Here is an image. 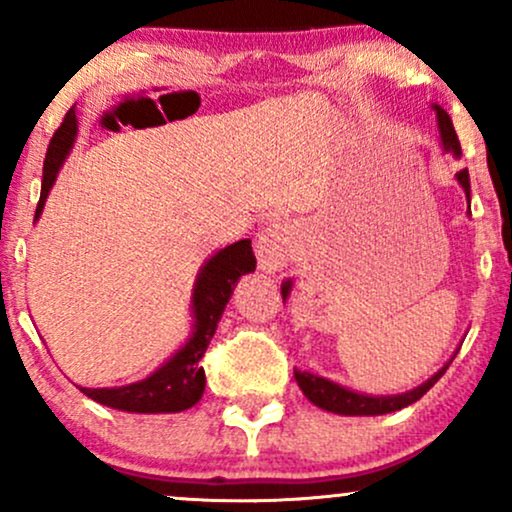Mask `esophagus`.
I'll return each instance as SVG.
<instances>
[{
  "mask_svg": "<svg viewBox=\"0 0 512 512\" xmlns=\"http://www.w3.org/2000/svg\"><path fill=\"white\" fill-rule=\"evenodd\" d=\"M298 248V231L286 221H274L260 233L255 243V255L260 267L267 272H276L291 260Z\"/></svg>",
  "mask_w": 512,
  "mask_h": 512,
  "instance_id": "esophagus-1",
  "label": "esophagus"
}]
</instances>
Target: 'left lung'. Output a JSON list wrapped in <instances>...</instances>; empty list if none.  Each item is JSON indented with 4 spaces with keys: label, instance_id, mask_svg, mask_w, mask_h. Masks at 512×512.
I'll return each mask as SVG.
<instances>
[{
    "label": "left lung",
    "instance_id": "1",
    "mask_svg": "<svg viewBox=\"0 0 512 512\" xmlns=\"http://www.w3.org/2000/svg\"><path fill=\"white\" fill-rule=\"evenodd\" d=\"M436 115H438V129H440V139H443L445 151H452L455 156H460L462 154L460 139H457L455 127H452L450 115L445 113L440 105H436ZM457 182H460L464 195H467V199H469L472 187H469V170L467 168H462L460 173H457ZM289 291H291V281H286V284L281 286V296H284V301H286V296H289ZM448 366L440 368L433 378H428L426 383L416 387V390L404 392V395H395V397L358 395V392H354V390H346V387L330 383V380L320 378V375L305 373V370H296V383L303 390V395L308 397L313 404H317L320 409L334 411V414H344V416H378V414H390V411L409 407V404H414L416 399L424 397L426 392L431 390V387L436 385L440 378H443V373L448 370Z\"/></svg>",
    "mask_w": 512,
    "mask_h": 512
}]
</instances>
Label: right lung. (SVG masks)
Masks as SVG:
<instances>
[{
	"instance_id": "obj_1",
	"label": "right lung",
	"mask_w": 512,
	"mask_h": 512,
	"mask_svg": "<svg viewBox=\"0 0 512 512\" xmlns=\"http://www.w3.org/2000/svg\"><path fill=\"white\" fill-rule=\"evenodd\" d=\"M76 137V113L74 108L64 115L62 125L52 134L48 154L43 163V190H40V202L35 209V219L43 211L45 199L52 182L57 178L62 161L67 158ZM255 255H252L250 240H238L221 252H216L197 276L195 293H192V313H195V332L187 339V344L168 358L156 373L139 383L125 387H98L88 390L81 387L86 397L93 402L105 404V407L137 411V414H168V411H185L199 402L204 392L207 375L202 368V356L207 354V346L214 337L216 325H219L223 308L231 298L236 281L243 274L255 272Z\"/></svg>"
}]
</instances>
